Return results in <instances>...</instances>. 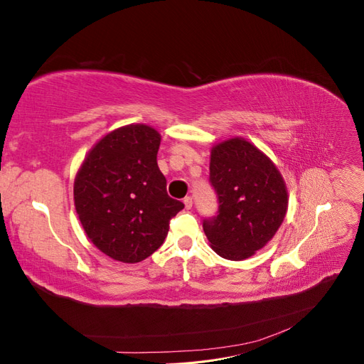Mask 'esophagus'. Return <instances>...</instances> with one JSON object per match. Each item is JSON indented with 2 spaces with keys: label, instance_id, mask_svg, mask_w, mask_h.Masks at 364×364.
Instances as JSON below:
<instances>
[{
  "label": "esophagus",
  "instance_id": "obj_1",
  "mask_svg": "<svg viewBox=\"0 0 364 364\" xmlns=\"http://www.w3.org/2000/svg\"><path fill=\"white\" fill-rule=\"evenodd\" d=\"M183 203H185L186 209H191L193 208V197L191 196H186L185 199H183Z\"/></svg>",
  "mask_w": 364,
  "mask_h": 364
}]
</instances>
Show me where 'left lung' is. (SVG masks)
Listing matches in <instances>:
<instances>
[{
    "mask_svg": "<svg viewBox=\"0 0 364 364\" xmlns=\"http://www.w3.org/2000/svg\"><path fill=\"white\" fill-rule=\"evenodd\" d=\"M209 182L218 197L217 215L203 230L217 255L241 261L266 246L284 222L289 194L281 173L243 138L211 150Z\"/></svg>",
    "mask_w": 364,
    "mask_h": 364,
    "instance_id": "left-lung-1",
    "label": "left lung"
}]
</instances>
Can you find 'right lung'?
Listing matches in <instances>:
<instances>
[{"label": "right lung", "instance_id": "right-lung-1", "mask_svg": "<svg viewBox=\"0 0 364 364\" xmlns=\"http://www.w3.org/2000/svg\"><path fill=\"white\" fill-rule=\"evenodd\" d=\"M161 135L129 124L103 136L74 181V205L86 235L107 257L139 262L158 250L183 203L167 194L158 167Z\"/></svg>", "mask_w": 364, "mask_h": 364}]
</instances>
